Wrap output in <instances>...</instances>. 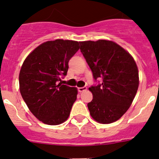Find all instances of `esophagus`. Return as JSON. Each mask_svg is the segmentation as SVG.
Wrapping results in <instances>:
<instances>
[{
    "instance_id": "34e87169",
    "label": "esophagus",
    "mask_w": 159,
    "mask_h": 159,
    "mask_svg": "<svg viewBox=\"0 0 159 159\" xmlns=\"http://www.w3.org/2000/svg\"><path fill=\"white\" fill-rule=\"evenodd\" d=\"M87 90V87H82V88H78V92H83V91H85Z\"/></svg>"
}]
</instances>
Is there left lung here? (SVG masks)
I'll return each instance as SVG.
<instances>
[{
	"instance_id": "8db88e82",
	"label": "left lung",
	"mask_w": 159,
	"mask_h": 159,
	"mask_svg": "<svg viewBox=\"0 0 159 159\" xmlns=\"http://www.w3.org/2000/svg\"><path fill=\"white\" fill-rule=\"evenodd\" d=\"M81 53L102 83L91 86L93 99L88 103L90 114L103 124L116 121L127 111L139 87L138 68L131 55L110 40L80 42Z\"/></svg>"
}]
</instances>
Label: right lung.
I'll use <instances>...</instances> for the list:
<instances>
[{"mask_svg":"<svg viewBox=\"0 0 159 159\" xmlns=\"http://www.w3.org/2000/svg\"><path fill=\"white\" fill-rule=\"evenodd\" d=\"M79 43L56 39L39 45L23 61L19 75L20 91L31 113L43 123L58 125L70 115L78 90L62 84L68 61Z\"/></svg>","mask_w":159,"mask_h":159,"instance_id":"1","label":"right lung"}]
</instances>
